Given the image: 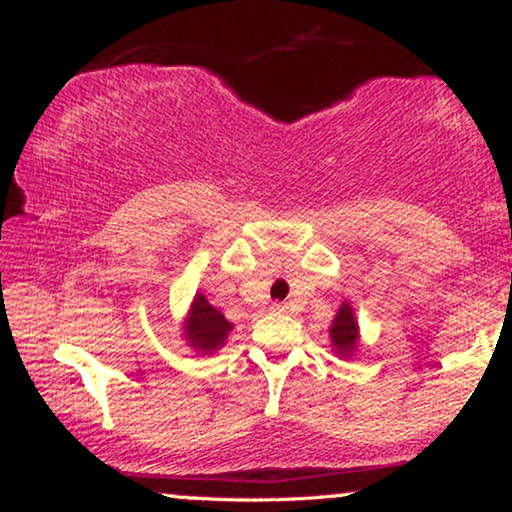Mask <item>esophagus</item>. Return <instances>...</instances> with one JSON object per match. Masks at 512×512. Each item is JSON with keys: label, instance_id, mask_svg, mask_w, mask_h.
<instances>
[{"label": "esophagus", "instance_id": "obj_1", "mask_svg": "<svg viewBox=\"0 0 512 512\" xmlns=\"http://www.w3.org/2000/svg\"><path fill=\"white\" fill-rule=\"evenodd\" d=\"M270 312H275V314H286V312H289V305H284V303H272Z\"/></svg>", "mask_w": 512, "mask_h": 512}]
</instances>
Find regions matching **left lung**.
<instances>
[{
    "label": "left lung",
    "mask_w": 512,
    "mask_h": 512,
    "mask_svg": "<svg viewBox=\"0 0 512 512\" xmlns=\"http://www.w3.org/2000/svg\"><path fill=\"white\" fill-rule=\"evenodd\" d=\"M328 338H331V347L335 356L340 359H349V356L356 354V349L361 345V333H359V321H356V312L349 300L340 305L338 314L331 321V331H328Z\"/></svg>",
    "instance_id": "obj_1"
}]
</instances>
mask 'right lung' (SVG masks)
I'll return each mask as SVG.
<instances>
[{
	"label": "right lung",
	"instance_id": "obj_1",
	"mask_svg": "<svg viewBox=\"0 0 512 512\" xmlns=\"http://www.w3.org/2000/svg\"><path fill=\"white\" fill-rule=\"evenodd\" d=\"M181 331H184L181 335H184L186 345L195 354L207 356L219 352L226 345L228 335L233 331V324L214 305H209V300L202 293H195Z\"/></svg>",
	"mask_w": 512,
	"mask_h": 512
}]
</instances>
